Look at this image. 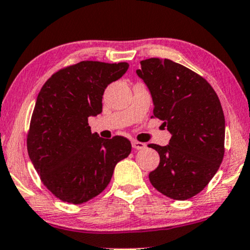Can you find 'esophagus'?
<instances>
[{
	"mask_svg": "<svg viewBox=\"0 0 250 250\" xmlns=\"http://www.w3.org/2000/svg\"><path fill=\"white\" fill-rule=\"evenodd\" d=\"M145 146H146L145 144L137 142V140H133V142H132V147H133L134 149H143V148H145Z\"/></svg>",
	"mask_w": 250,
	"mask_h": 250,
	"instance_id": "obj_1",
	"label": "esophagus"
}]
</instances>
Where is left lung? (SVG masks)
<instances>
[{
	"label": "left lung",
	"mask_w": 250,
	"mask_h": 250,
	"mask_svg": "<svg viewBox=\"0 0 250 250\" xmlns=\"http://www.w3.org/2000/svg\"><path fill=\"white\" fill-rule=\"evenodd\" d=\"M137 75L148 87L154 117L172 134L168 145H148L160 155L149 173L164 195L187 200L218 172L225 154V116L216 92L205 78L171 60L142 61Z\"/></svg>",
	"instance_id": "left-lung-1"
}]
</instances>
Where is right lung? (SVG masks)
<instances>
[{
    "mask_svg": "<svg viewBox=\"0 0 250 250\" xmlns=\"http://www.w3.org/2000/svg\"><path fill=\"white\" fill-rule=\"evenodd\" d=\"M128 64L83 61L50 77L38 93L26 138L29 158L44 186L62 201L83 204L106 188L114 167L131 153L130 140L91 132L107 85Z\"/></svg>",
    "mask_w": 250,
    "mask_h": 250,
    "instance_id": "right-lung-1",
    "label": "right lung"
}]
</instances>
